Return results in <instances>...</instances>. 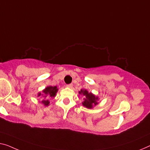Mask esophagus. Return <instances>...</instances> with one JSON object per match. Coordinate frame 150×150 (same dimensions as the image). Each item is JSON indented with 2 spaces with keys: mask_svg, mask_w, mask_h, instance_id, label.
I'll use <instances>...</instances> for the list:
<instances>
[{
  "mask_svg": "<svg viewBox=\"0 0 150 150\" xmlns=\"http://www.w3.org/2000/svg\"><path fill=\"white\" fill-rule=\"evenodd\" d=\"M67 87L69 88H73V84L72 83H70V84H67Z\"/></svg>",
  "mask_w": 150,
  "mask_h": 150,
  "instance_id": "esophagus-1",
  "label": "esophagus"
}]
</instances>
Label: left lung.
<instances>
[{"label":"left lung","mask_w":150,"mask_h":150,"mask_svg":"<svg viewBox=\"0 0 150 150\" xmlns=\"http://www.w3.org/2000/svg\"><path fill=\"white\" fill-rule=\"evenodd\" d=\"M79 93H81V94L82 93V94L84 96L83 102H82V104L85 107H86V108H92L93 105H95L96 106V105L98 104V97H96L95 96L92 94L91 93H89L87 90H83V89H81V90L79 91Z\"/></svg>","instance_id":"1"}]
</instances>
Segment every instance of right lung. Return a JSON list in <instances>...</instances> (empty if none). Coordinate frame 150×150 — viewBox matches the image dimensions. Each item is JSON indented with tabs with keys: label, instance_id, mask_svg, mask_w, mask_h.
Returning a JSON list of instances; mask_svg holds the SVG:
<instances>
[{
	"label": "right lung",
	"instance_id": "1",
	"mask_svg": "<svg viewBox=\"0 0 150 150\" xmlns=\"http://www.w3.org/2000/svg\"><path fill=\"white\" fill-rule=\"evenodd\" d=\"M57 91H58V89L57 88V86L47 87V88H46V89H44V90H43V94H42L41 93H39L38 96L42 95V96H44L43 97L47 98H54L56 96V93H57ZM42 103L44 104L45 106H48L50 102H49L48 100H43L42 101Z\"/></svg>",
	"mask_w": 150,
	"mask_h": 150
}]
</instances>
